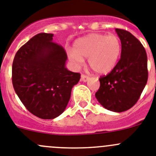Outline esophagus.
I'll return each instance as SVG.
<instances>
[{"label":"esophagus","mask_w":156,"mask_h":156,"mask_svg":"<svg viewBox=\"0 0 156 156\" xmlns=\"http://www.w3.org/2000/svg\"><path fill=\"white\" fill-rule=\"evenodd\" d=\"M88 79H89V77L88 76H87V75H81V81L86 82Z\"/></svg>","instance_id":"34e87169"}]
</instances>
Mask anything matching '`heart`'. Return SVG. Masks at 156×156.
I'll return each mask as SVG.
<instances>
[{"mask_svg": "<svg viewBox=\"0 0 156 156\" xmlns=\"http://www.w3.org/2000/svg\"><path fill=\"white\" fill-rule=\"evenodd\" d=\"M122 52L121 41L115 34H91L77 39L74 50L68 52L70 60L76 68L88 58L89 66L100 75L109 73L117 65Z\"/></svg>", "mask_w": 156, "mask_h": 156, "instance_id": "b5f03b06", "label": "heart"}]
</instances>
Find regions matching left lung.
Wrapping results in <instances>:
<instances>
[{
    "label": "left lung",
    "instance_id": "left-lung-1",
    "mask_svg": "<svg viewBox=\"0 0 156 156\" xmlns=\"http://www.w3.org/2000/svg\"><path fill=\"white\" fill-rule=\"evenodd\" d=\"M115 31L122 44L121 58L110 73L100 77L95 97L105 108L122 112L137 102L146 85L147 55L143 45L130 32L119 28Z\"/></svg>",
    "mask_w": 156,
    "mask_h": 156
}]
</instances>
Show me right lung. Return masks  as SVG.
<instances>
[{
    "instance_id": "add662e5",
    "label": "right lung",
    "mask_w": 156,
    "mask_h": 156,
    "mask_svg": "<svg viewBox=\"0 0 156 156\" xmlns=\"http://www.w3.org/2000/svg\"><path fill=\"white\" fill-rule=\"evenodd\" d=\"M53 36L36 34L17 51L12 65L16 94L30 113L42 119L63 113L81 78L66 68V52L53 41Z\"/></svg>"
}]
</instances>
